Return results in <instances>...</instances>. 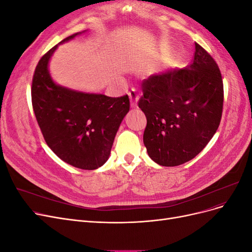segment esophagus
<instances>
[{"mask_svg":"<svg viewBox=\"0 0 252 252\" xmlns=\"http://www.w3.org/2000/svg\"><path fill=\"white\" fill-rule=\"evenodd\" d=\"M129 98H130V102H131V107L135 108L138 107V101H139V94H138V91L135 89H131L129 91Z\"/></svg>","mask_w":252,"mask_h":252,"instance_id":"esophagus-1","label":"esophagus"}]
</instances>
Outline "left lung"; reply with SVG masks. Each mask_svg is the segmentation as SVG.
<instances>
[{
    "label": "left lung",
    "mask_w": 252,
    "mask_h": 252,
    "mask_svg": "<svg viewBox=\"0 0 252 252\" xmlns=\"http://www.w3.org/2000/svg\"><path fill=\"white\" fill-rule=\"evenodd\" d=\"M142 86L139 107L147 119L143 142L150 158L166 167L192 159L222 118L224 89L216 61L195 43L191 65L152 74Z\"/></svg>",
    "instance_id": "1"
}]
</instances>
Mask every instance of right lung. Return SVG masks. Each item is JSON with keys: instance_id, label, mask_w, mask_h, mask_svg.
I'll return each mask as SVG.
<instances>
[{"instance_id": "obj_1", "label": "right lung", "mask_w": 252, "mask_h": 252, "mask_svg": "<svg viewBox=\"0 0 252 252\" xmlns=\"http://www.w3.org/2000/svg\"><path fill=\"white\" fill-rule=\"evenodd\" d=\"M86 32V30H85ZM67 36L41 58L32 87L35 118L49 148L80 169L94 170L110 156L122 121L129 111V97H111L61 86L52 80L48 65L59 45L83 32Z\"/></svg>"}]
</instances>
